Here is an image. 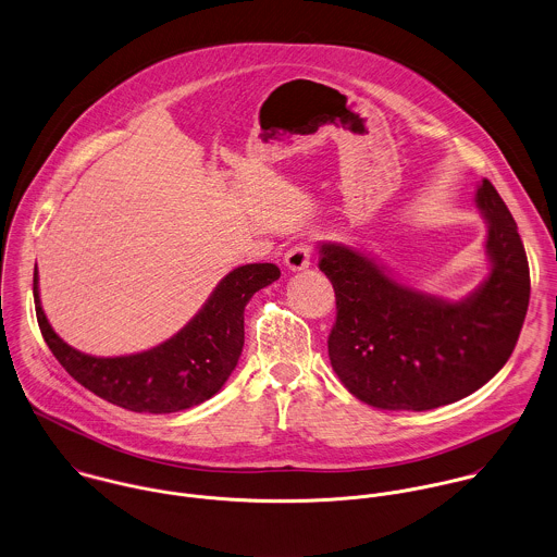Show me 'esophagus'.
I'll use <instances>...</instances> for the list:
<instances>
[{
  "instance_id": "34e87169",
  "label": "esophagus",
  "mask_w": 557,
  "mask_h": 557,
  "mask_svg": "<svg viewBox=\"0 0 557 557\" xmlns=\"http://www.w3.org/2000/svg\"><path fill=\"white\" fill-rule=\"evenodd\" d=\"M284 262L290 271H304L310 267L312 262V243L310 240H299L295 243L286 256H284Z\"/></svg>"
}]
</instances>
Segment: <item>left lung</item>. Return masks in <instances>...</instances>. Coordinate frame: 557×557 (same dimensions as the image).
Segmentation results:
<instances>
[{
  "label": "left lung",
  "instance_id": "left-lung-1",
  "mask_svg": "<svg viewBox=\"0 0 557 557\" xmlns=\"http://www.w3.org/2000/svg\"><path fill=\"white\" fill-rule=\"evenodd\" d=\"M475 205L488 223L493 271L465 301L413 293L363 253L321 245L319 269L335 293L327 339L337 379L361 403L429 411L491 381L512 355L530 306V264L508 207L491 181Z\"/></svg>",
  "mask_w": 557,
  "mask_h": 557
}]
</instances>
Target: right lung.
<instances>
[{
	"mask_svg": "<svg viewBox=\"0 0 557 557\" xmlns=\"http://www.w3.org/2000/svg\"><path fill=\"white\" fill-rule=\"evenodd\" d=\"M277 277L280 269L271 262L234 269L189 325L168 342L126 357H90L60 339L42 312L36 269L34 304L47 346L77 383L135 413H176L222 389L243 350L245 306Z\"/></svg>",
	"mask_w": 557,
	"mask_h": 557,
	"instance_id": "obj_1",
	"label": "right lung"
}]
</instances>
